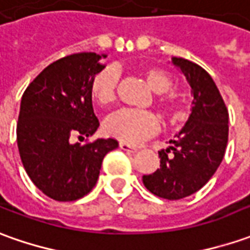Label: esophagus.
Segmentation results:
<instances>
[{
	"instance_id": "34e87169",
	"label": "esophagus",
	"mask_w": 250,
	"mask_h": 250,
	"mask_svg": "<svg viewBox=\"0 0 250 250\" xmlns=\"http://www.w3.org/2000/svg\"><path fill=\"white\" fill-rule=\"evenodd\" d=\"M119 147H120L122 150L130 152V153H134V152H137V150H138V147L131 146V145H128V144H125V142H120V144H119Z\"/></svg>"
}]
</instances>
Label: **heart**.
I'll use <instances>...</instances> for the list:
<instances>
[{
    "label": "heart",
    "instance_id": "1",
    "mask_svg": "<svg viewBox=\"0 0 250 250\" xmlns=\"http://www.w3.org/2000/svg\"><path fill=\"white\" fill-rule=\"evenodd\" d=\"M138 74L145 81L147 86L159 93L157 108L161 115L168 120H176L182 115V105L175 96L166 94V91L172 87V79L164 69L152 65L141 67ZM118 71L111 65L97 71L90 81V97L100 106H109L115 103L118 96ZM159 130V119L149 111H135V109H120L112 113L104 122V132L116 138L125 144H138L147 137L153 135Z\"/></svg>",
    "mask_w": 250,
    "mask_h": 250
}]
</instances>
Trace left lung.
<instances>
[{
    "mask_svg": "<svg viewBox=\"0 0 250 250\" xmlns=\"http://www.w3.org/2000/svg\"><path fill=\"white\" fill-rule=\"evenodd\" d=\"M193 90V111L172 146L159 152L160 168L144 175V185L154 196L179 200L191 196L216 172L229 139V111L209 74L189 60L172 59Z\"/></svg>",
    "mask_w": 250,
    "mask_h": 250,
    "instance_id": "left-lung-1",
    "label": "left lung"
}]
</instances>
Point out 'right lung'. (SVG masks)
Listing matches in <instances>:
<instances>
[{"mask_svg":"<svg viewBox=\"0 0 250 250\" xmlns=\"http://www.w3.org/2000/svg\"><path fill=\"white\" fill-rule=\"evenodd\" d=\"M101 56L83 52L47 65L21 97L16 127L20 159L38 189L56 201H75L97 183L104 157L116 139L71 144L97 131L100 122L90 97V81L104 65Z\"/></svg>","mask_w":250,"mask_h":250,"instance_id":"add662e5","label":"right lung"}]
</instances>
